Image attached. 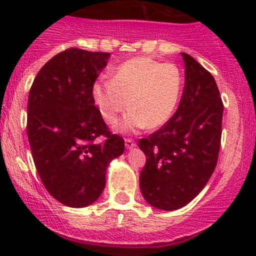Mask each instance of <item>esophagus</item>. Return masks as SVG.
Here are the masks:
<instances>
[{
  "label": "esophagus",
  "mask_w": 256,
  "mask_h": 256,
  "mask_svg": "<svg viewBox=\"0 0 256 256\" xmlns=\"http://www.w3.org/2000/svg\"><path fill=\"white\" fill-rule=\"evenodd\" d=\"M124 144H126V148H127V149H132V148H134V146H136V142L132 140V139H129V138L126 139Z\"/></svg>",
  "instance_id": "34e87169"
}]
</instances>
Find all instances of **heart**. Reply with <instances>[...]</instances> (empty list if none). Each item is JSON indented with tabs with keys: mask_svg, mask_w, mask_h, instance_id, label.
Returning a JSON list of instances; mask_svg holds the SVG:
<instances>
[{
	"mask_svg": "<svg viewBox=\"0 0 256 256\" xmlns=\"http://www.w3.org/2000/svg\"><path fill=\"white\" fill-rule=\"evenodd\" d=\"M183 86L184 77L178 66L140 57L120 64L112 80L94 83L92 94L100 116L110 126L117 123L127 107L130 108L118 127L129 133L166 124L176 110Z\"/></svg>",
	"mask_w": 256,
	"mask_h": 256,
	"instance_id": "obj_1",
	"label": "heart"
}]
</instances>
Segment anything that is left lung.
I'll list each match as a JSON object with an SVG mask.
<instances>
[{
  "label": "left lung",
  "mask_w": 256,
  "mask_h": 256,
  "mask_svg": "<svg viewBox=\"0 0 256 256\" xmlns=\"http://www.w3.org/2000/svg\"><path fill=\"white\" fill-rule=\"evenodd\" d=\"M186 84L173 117L139 140L146 154L139 186L146 203L176 210L206 186L216 166L222 102L214 77L192 56L182 53Z\"/></svg>",
  "instance_id": "1"
}]
</instances>
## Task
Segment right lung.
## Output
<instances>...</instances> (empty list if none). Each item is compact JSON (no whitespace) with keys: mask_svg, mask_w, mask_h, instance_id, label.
I'll use <instances>...</instances> for the list:
<instances>
[{"mask_svg":"<svg viewBox=\"0 0 256 256\" xmlns=\"http://www.w3.org/2000/svg\"><path fill=\"white\" fill-rule=\"evenodd\" d=\"M110 53L70 48L50 58L30 90L27 136L48 193L70 208L94 203L124 140L112 134L93 100Z\"/></svg>","mask_w":256,"mask_h":256,"instance_id":"add662e5","label":"right lung"}]
</instances>
